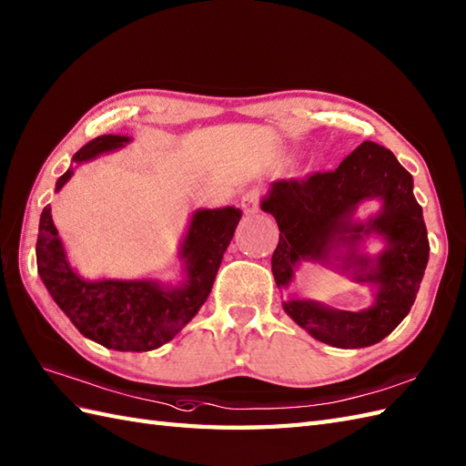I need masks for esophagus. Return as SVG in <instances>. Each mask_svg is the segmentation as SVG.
I'll return each mask as SVG.
<instances>
[{
  "instance_id": "1",
  "label": "esophagus",
  "mask_w": 466,
  "mask_h": 466,
  "mask_svg": "<svg viewBox=\"0 0 466 466\" xmlns=\"http://www.w3.org/2000/svg\"><path fill=\"white\" fill-rule=\"evenodd\" d=\"M258 201H260V194L257 189L247 191V194H243V198H241V209L247 215H253L258 211Z\"/></svg>"
}]
</instances>
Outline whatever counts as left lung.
<instances>
[{
	"mask_svg": "<svg viewBox=\"0 0 466 466\" xmlns=\"http://www.w3.org/2000/svg\"><path fill=\"white\" fill-rule=\"evenodd\" d=\"M368 198H381L382 211L366 224L354 222L357 206ZM260 209L280 229L270 260L279 289L290 285L302 260H320L378 290L370 309L360 312L287 300L282 309L312 338L336 348H366L381 342L410 314L429 260L427 227L413 177L388 147L364 142L332 172L275 181ZM370 234L386 239L373 259L357 248Z\"/></svg>",
	"mask_w": 466,
	"mask_h": 466,
	"instance_id": "8db88e82",
	"label": "left lung"
}]
</instances>
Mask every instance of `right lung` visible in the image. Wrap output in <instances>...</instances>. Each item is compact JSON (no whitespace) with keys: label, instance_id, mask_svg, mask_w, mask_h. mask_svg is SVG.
Segmentation results:
<instances>
[{"label":"right lung","instance_id":"1","mask_svg":"<svg viewBox=\"0 0 466 466\" xmlns=\"http://www.w3.org/2000/svg\"><path fill=\"white\" fill-rule=\"evenodd\" d=\"M128 136L105 134L73 156L75 164L95 160L128 144ZM69 167L56 179L59 191L71 179ZM241 209H198L179 248L186 279L167 289L157 280H85L66 260L51 208L41 213L37 235V270L53 300L88 339L118 351H147L169 342L208 300L223 253L229 247Z\"/></svg>","mask_w":466,"mask_h":466}]
</instances>
